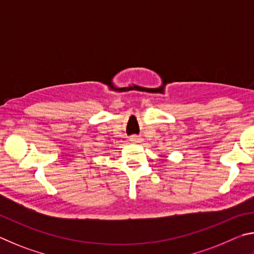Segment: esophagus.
<instances>
[{
  "instance_id": "1",
  "label": "esophagus",
  "mask_w": 254,
  "mask_h": 254,
  "mask_svg": "<svg viewBox=\"0 0 254 254\" xmlns=\"http://www.w3.org/2000/svg\"><path fill=\"white\" fill-rule=\"evenodd\" d=\"M129 140L131 141V143H135V144H137V143H140V141H141V138H140V137H138V136H136V135H132V136H130Z\"/></svg>"
}]
</instances>
